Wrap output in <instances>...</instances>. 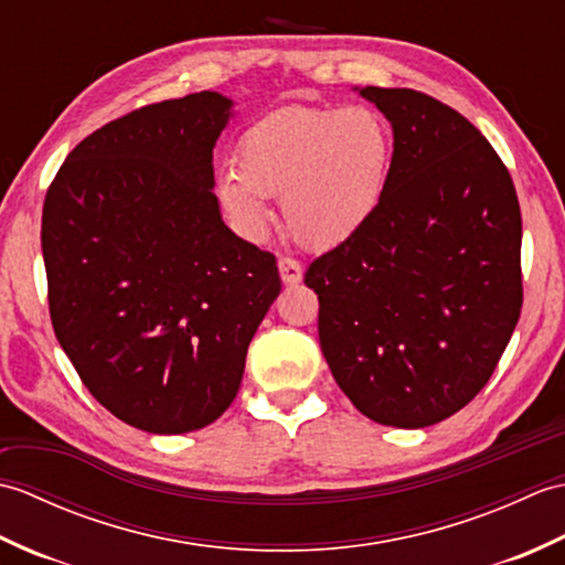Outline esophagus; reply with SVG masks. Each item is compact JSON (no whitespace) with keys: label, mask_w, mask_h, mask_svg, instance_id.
<instances>
[{"label":"esophagus","mask_w":565,"mask_h":565,"mask_svg":"<svg viewBox=\"0 0 565 565\" xmlns=\"http://www.w3.org/2000/svg\"><path fill=\"white\" fill-rule=\"evenodd\" d=\"M279 274L286 286H294L303 279V264L294 257H279Z\"/></svg>","instance_id":"esophagus-1"}]
</instances>
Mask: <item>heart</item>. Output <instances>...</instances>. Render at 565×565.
<instances>
[{"label": "heart", "mask_w": 565, "mask_h": 565, "mask_svg": "<svg viewBox=\"0 0 565 565\" xmlns=\"http://www.w3.org/2000/svg\"><path fill=\"white\" fill-rule=\"evenodd\" d=\"M391 134L366 106H284L237 140L235 172L218 182L227 213L252 237L269 223L262 196H281L286 231L330 249L374 218L391 172Z\"/></svg>", "instance_id": "heart-1"}]
</instances>
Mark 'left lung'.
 Here are the masks:
<instances>
[{"instance_id": "1", "label": "left lung", "mask_w": 565, "mask_h": 565, "mask_svg": "<svg viewBox=\"0 0 565 565\" xmlns=\"http://www.w3.org/2000/svg\"><path fill=\"white\" fill-rule=\"evenodd\" d=\"M393 126L374 218L313 259L318 334L347 398L391 427L459 413L522 310V215L508 167L471 121L415 89H359Z\"/></svg>"}]
</instances>
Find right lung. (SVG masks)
<instances>
[{
	"label": "right lung",
	"mask_w": 565,
	"mask_h": 565,
	"mask_svg": "<svg viewBox=\"0 0 565 565\" xmlns=\"http://www.w3.org/2000/svg\"><path fill=\"white\" fill-rule=\"evenodd\" d=\"M218 92L142 106L67 154L43 203L55 338L106 411L152 435L215 423L281 291L271 252L213 194Z\"/></svg>",
	"instance_id": "right-lung-1"
}]
</instances>
